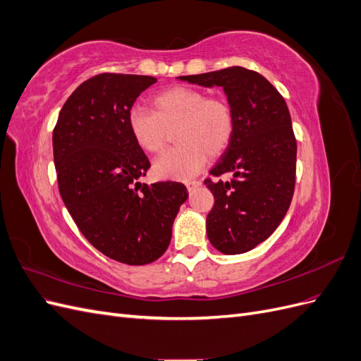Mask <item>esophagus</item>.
Returning a JSON list of instances; mask_svg holds the SVG:
<instances>
[{"mask_svg":"<svg viewBox=\"0 0 361 361\" xmlns=\"http://www.w3.org/2000/svg\"><path fill=\"white\" fill-rule=\"evenodd\" d=\"M200 185H202L200 180H188V182H187V188H188V191H192L194 188L200 187Z\"/></svg>","mask_w":361,"mask_h":361,"instance_id":"esophagus-1","label":"esophagus"}]
</instances>
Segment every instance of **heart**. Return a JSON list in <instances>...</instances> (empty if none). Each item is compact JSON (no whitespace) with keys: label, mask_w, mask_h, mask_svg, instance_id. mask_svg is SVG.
<instances>
[{"label":"heart","mask_w":361,"mask_h":361,"mask_svg":"<svg viewBox=\"0 0 361 361\" xmlns=\"http://www.w3.org/2000/svg\"><path fill=\"white\" fill-rule=\"evenodd\" d=\"M128 128L140 149L158 155L167 147L171 133L178 147L159 157L154 174L159 179H188L197 174L207 157L228 147L235 133L233 108L223 96L188 85H173L152 97V111L134 106Z\"/></svg>","instance_id":"obj_1"}]
</instances>
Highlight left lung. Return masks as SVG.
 I'll return each mask as SVG.
<instances>
[{"mask_svg":"<svg viewBox=\"0 0 361 361\" xmlns=\"http://www.w3.org/2000/svg\"><path fill=\"white\" fill-rule=\"evenodd\" d=\"M179 78L223 87L233 108L231 145L209 171L214 179H204L215 199L206 232L221 253H245L276 231L293 197L297 140L288 105L265 76L241 66Z\"/></svg>","mask_w":361,"mask_h":361,"instance_id":"left-lung-1","label":"left lung"}]
</instances>
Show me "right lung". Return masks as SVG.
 <instances>
[{
  "mask_svg": "<svg viewBox=\"0 0 361 361\" xmlns=\"http://www.w3.org/2000/svg\"><path fill=\"white\" fill-rule=\"evenodd\" d=\"M155 82L147 75H96L64 102L52 133L59 190L75 224L96 250L128 265L164 255L188 199L180 182H138L150 162L130 135L128 114Z\"/></svg>",
  "mask_w": 361,
  "mask_h": 361,
  "instance_id": "right-lung-1",
  "label": "right lung"
}]
</instances>
